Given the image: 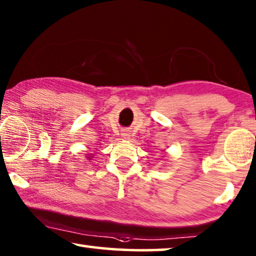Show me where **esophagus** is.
I'll use <instances>...</instances> for the list:
<instances>
[{"mask_svg":"<svg viewBox=\"0 0 256 256\" xmlns=\"http://www.w3.org/2000/svg\"><path fill=\"white\" fill-rule=\"evenodd\" d=\"M129 136H130V135H129V134H127V132H124V138H126V140H128V138H129Z\"/></svg>","mask_w":256,"mask_h":256,"instance_id":"obj_1","label":"esophagus"}]
</instances>
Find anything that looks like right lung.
I'll return each instance as SVG.
<instances>
[{"label":"right lung","mask_w":256,"mask_h":256,"mask_svg":"<svg viewBox=\"0 0 256 256\" xmlns=\"http://www.w3.org/2000/svg\"><path fill=\"white\" fill-rule=\"evenodd\" d=\"M88 158H91V156H90V157H88Z\"/></svg>","instance_id":"right-lung-1"}]
</instances>
